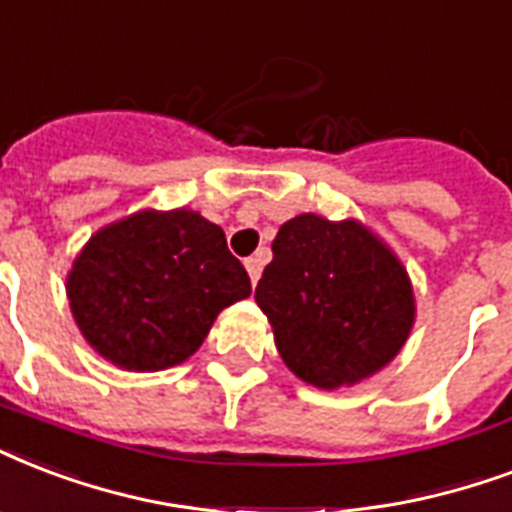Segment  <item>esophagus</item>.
<instances>
[{"mask_svg": "<svg viewBox=\"0 0 512 512\" xmlns=\"http://www.w3.org/2000/svg\"><path fill=\"white\" fill-rule=\"evenodd\" d=\"M261 256H251V259H245V269H248V275H251V283L256 285L259 283V277H261Z\"/></svg>", "mask_w": 512, "mask_h": 512, "instance_id": "esophagus-1", "label": "esophagus"}]
</instances>
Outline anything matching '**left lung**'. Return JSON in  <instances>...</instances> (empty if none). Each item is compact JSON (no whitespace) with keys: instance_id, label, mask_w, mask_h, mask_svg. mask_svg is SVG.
<instances>
[{"instance_id":"obj_1","label":"left lung","mask_w":512,"mask_h":512,"mask_svg":"<svg viewBox=\"0 0 512 512\" xmlns=\"http://www.w3.org/2000/svg\"><path fill=\"white\" fill-rule=\"evenodd\" d=\"M256 304L301 382L336 390L384 368L414 326V291L387 245L358 221H285Z\"/></svg>"}]
</instances>
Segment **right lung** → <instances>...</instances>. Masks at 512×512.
<instances>
[{
	"mask_svg": "<svg viewBox=\"0 0 512 512\" xmlns=\"http://www.w3.org/2000/svg\"><path fill=\"white\" fill-rule=\"evenodd\" d=\"M71 315L101 358L162 371L197 352L251 277L224 229L186 211H138L98 229L66 277Z\"/></svg>",
	"mask_w": 512,
	"mask_h": 512,
	"instance_id": "obj_1",
	"label": "right lung"
}]
</instances>
